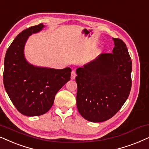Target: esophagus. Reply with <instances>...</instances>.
Wrapping results in <instances>:
<instances>
[{"mask_svg": "<svg viewBox=\"0 0 149 149\" xmlns=\"http://www.w3.org/2000/svg\"><path fill=\"white\" fill-rule=\"evenodd\" d=\"M76 71H75L74 70H73L71 73V80H74V79L76 78Z\"/></svg>", "mask_w": 149, "mask_h": 149, "instance_id": "esophagus-1", "label": "esophagus"}]
</instances>
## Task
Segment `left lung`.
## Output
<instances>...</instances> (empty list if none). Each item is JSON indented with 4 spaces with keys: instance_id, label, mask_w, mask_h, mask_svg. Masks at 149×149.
Masks as SVG:
<instances>
[{
    "instance_id": "left-lung-1",
    "label": "left lung",
    "mask_w": 149,
    "mask_h": 149,
    "mask_svg": "<svg viewBox=\"0 0 149 149\" xmlns=\"http://www.w3.org/2000/svg\"><path fill=\"white\" fill-rule=\"evenodd\" d=\"M112 39V53H102L76 69L77 108L91 122H103L114 116L132 88V62L128 49L121 39Z\"/></svg>"
}]
</instances>
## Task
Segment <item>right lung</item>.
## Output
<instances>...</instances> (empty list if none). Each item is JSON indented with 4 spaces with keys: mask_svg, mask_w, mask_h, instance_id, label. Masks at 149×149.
Wrapping results in <instances>:
<instances>
[{
    "mask_svg": "<svg viewBox=\"0 0 149 149\" xmlns=\"http://www.w3.org/2000/svg\"><path fill=\"white\" fill-rule=\"evenodd\" d=\"M43 24L24 30L10 45L4 61L3 82L15 108L28 116L46 113L54 104L57 92L70 80L69 67L56 69L36 67L26 60L24 49L30 35L38 33Z\"/></svg>",
    "mask_w": 149,
    "mask_h": 149,
    "instance_id": "right-lung-1",
    "label": "right lung"
}]
</instances>
